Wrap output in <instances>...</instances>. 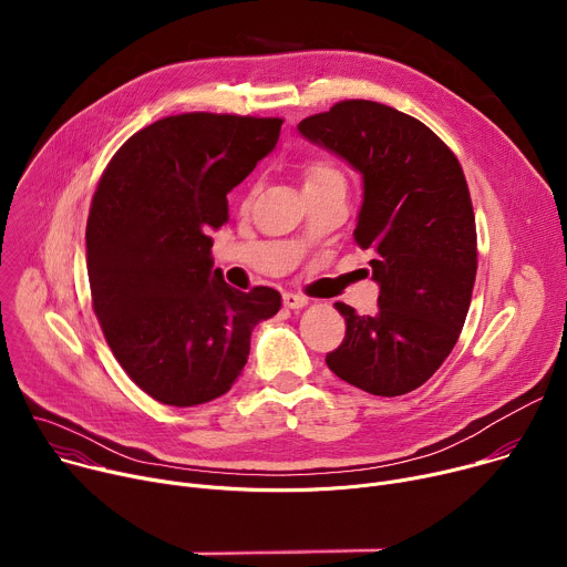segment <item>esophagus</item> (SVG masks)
<instances>
[{"mask_svg": "<svg viewBox=\"0 0 567 567\" xmlns=\"http://www.w3.org/2000/svg\"><path fill=\"white\" fill-rule=\"evenodd\" d=\"M282 300H285V307H289V309H302L309 305V300L300 293H285Z\"/></svg>", "mask_w": 567, "mask_h": 567, "instance_id": "esophagus-1", "label": "esophagus"}]
</instances>
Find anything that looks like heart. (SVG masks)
<instances>
[{"mask_svg": "<svg viewBox=\"0 0 567 567\" xmlns=\"http://www.w3.org/2000/svg\"><path fill=\"white\" fill-rule=\"evenodd\" d=\"M332 179H343L341 173L330 164V161L326 158H313L309 161V164L305 166V184L302 188H309V186H318V184H326V182H332Z\"/></svg>", "mask_w": 567, "mask_h": 567, "instance_id": "heart-1", "label": "heart"}]
</instances>
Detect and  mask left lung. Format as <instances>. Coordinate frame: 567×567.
<instances>
[{
    "label": "left lung",
    "instance_id": "8db88e82",
    "mask_svg": "<svg viewBox=\"0 0 567 567\" xmlns=\"http://www.w3.org/2000/svg\"><path fill=\"white\" fill-rule=\"evenodd\" d=\"M298 132L361 175L354 239L372 251L379 285L372 316L334 305L348 330L326 361L370 394H406L451 354L471 305L477 245L464 173L424 123L372 101L337 103Z\"/></svg>",
    "mask_w": 567,
    "mask_h": 567
}]
</instances>
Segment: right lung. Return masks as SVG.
I'll use <instances>...</instances> for the list:
<instances>
[{
    "label": "right lung",
    "instance_id": "obj_1",
    "mask_svg": "<svg viewBox=\"0 0 567 567\" xmlns=\"http://www.w3.org/2000/svg\"><path fill=\"white\" fill-rule=\"evenodd\" d=\"M282 118L193 112L161 118L112 156L87 219V274L103 334L152 399L188 409L230 390L251 332L278 313L213 269L226 195L274 152Z\"/></svg>",
    "mask_w": 567,
    "mask_h": 567
}]
</instances>
